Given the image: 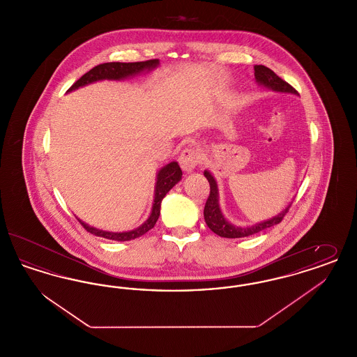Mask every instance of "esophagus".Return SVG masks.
Returning a JSON list of instances; mask_svg holds the SVG:
<instances>
[{
  "mask_svg": "<svg viewBox=\"0 0 357 357\" xmlns=\"http://www.w3.org/2000/svg\"><path fill=\"white\" fill-rule=\"evenodd\" d=\"M181 167L186 172H191L199 163V153L194 149H185L179 156Z\"/></svg>",
  "mask_w": 357,
  "mask_h": 357,
  "instance_id": "34e87169",
  "label": "esophagus"
}]
</instances>
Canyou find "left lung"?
<instances>
[{"instance_id": "1", "label": "left lung", "mask_w": 357, "mask_h": 357, "mask_svg": "<svg viewBox=\"0 0 357 357\" xmlns=\"http://www.w3.org/2000/svg\"><path fill=\"white\" fill-rule=\"evenodd\" d=\"M255 82L259 86L268 88L273 92L297 95V91L291 85L284 82L281 77H278L273 72L272 69H269L265 66H255ZM204 174L210 183V195L204 204V222L208 226V229L211 231H214L215 234H218L220 237L243 238L253 236L265 229L272 227L274 225H278L280 222L282 221L284 215L288 213L290 204L281 213H278L277 215H274L269 220L257 222L255 225H249V226H237V225L227 221L222 213L221 206H220V191H218V185H217L215 178L208 170H204Z\"/></svg>"}]
</instances>
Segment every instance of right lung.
<instances>
[{"label":"right lung","instance_id":"1","mask_svg":"<svg viewBox=\"0 0 357 357\" xmlns=\"http://www.w3.org/2000/svg\"><path fill=\"white\" fill-rule=\"evenodd\" d=\"M159 67V60H147V61H140V63H104L95 68L88 70L85 75H83L75 84L72 85L68 89V92H72L75 89H79L80 86L92 84L96 82H102V80H124L128 77H132L140 73H149L150 70ZM182 179V170L178 165V162H170L169 165L163 166L156 174V182H155V191H153V204L151 208L150 217L142 223L139 227L130 231H105L96 229L93 226H89L88 223L79 220V222L84 226L85 230L89 231L91 234L96 237L107 238L112 241H131L135 238L140 237L146 234L149 230H151L155 223L159 218L160 214V204L166 194L170 191L172 187L175 186L179 181Z\"/></svg>","mask_w":357,"mask_h":357}]
</instances>
